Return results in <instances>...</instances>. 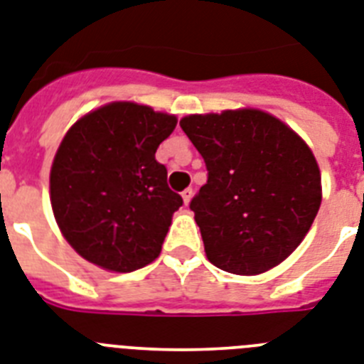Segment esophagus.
Returning a JSON list of instances; mask_svg holds the SVG:
<instances>
[{
	"label": "esophagus",
	"mask_w": 364,
	"mask_h": 364,
	"mask_svg": "<svg viewBox=\"0 0 364 364\" xmlns=\"http://www.w3.org/2000/svg\"><path fill=\"white\" fill-rule=\"evenodd\" d=\"M192 194H194V191H192V188H185V191L181 192V196H183V201H185V205H188V203H191Z\"/></svg>",
	"instance_id": "esophagus-1"
}]
</instances>
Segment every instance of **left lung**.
<instances>
[{"label":"left lung","mask_w":364,"mask_h":364,"mask_svg":"<svg viewBox=\"0 0 364 364\" xmlns=\"http://www.w3.org/2000/svg\"><path fill=\"white\" fill-rule=\"evenodd\" d=\"M179 125L207 166V183L191 201L207 259L239 276L285 261L322 201L309 146L257 109L191 114Z\"/></svg>","instance_id":"left-lung-1"}]
</instances>
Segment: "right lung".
<instances>
[{
  "mask_svg": "<svg viewBox=\"0 0 364 364\" xmlns=\"http://www.w3.org/2000/svg\"><path fill=\"white\" fill-rule=\"evenodd\" d=\"M176 124L151 107L114 102L70 127L51 164L50 198L64 239L88 262L133 272L159 257L183 205L155 159Z\"/></svg>",
  "mask_w": 364,
  "mask_h": 364,
  "instance_id": "obj_1",
  "label": "right lung"
}]
</instances>
